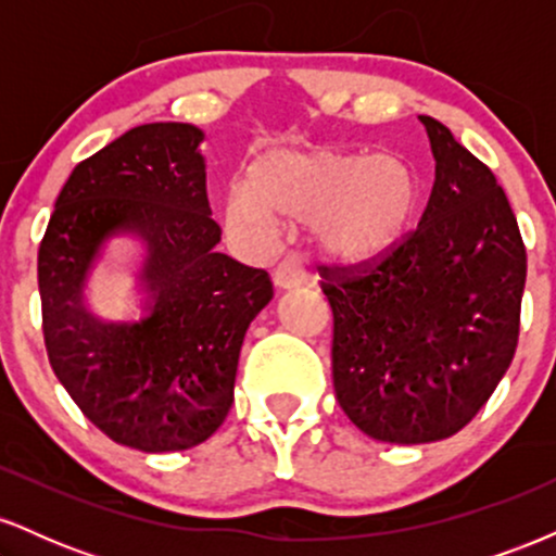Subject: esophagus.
<instances>
[{"mask_svg":"<svg viewBox=\"0 0 556 556\" xmlns=\"http://www.w3.org/2000/svg\"><path fill=\"white\" fill-rule=\"evenodd\" d=\"M305 282V266L298 256H285L279 261V266L274 269V285L279 290H292V287H300Z\"/></svg>","mask_w":556,"mask_h":556,"instance_id":"1","label":"esophagus"}]
</instances>
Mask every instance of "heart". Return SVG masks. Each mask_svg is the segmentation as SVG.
I'll use <instances>...</instances> for the list:
<instances>
[{"instance_id":"obj_1","label":"heart","mask_w":556,"mask_h":556,"mask_svg":"<svg viewBox=\"0 0 556 556\" xmlns=\"http://www.w3.org/2000/svg\"><path fill=\"white\" fill-rule=\"evenodd\" d=\"M418 208V177L397 154L277 149L248 167L227 195V222L266 238L279 219L311 225L321 256L358 266L387 256Z\"/></svg>"}]
</instances>
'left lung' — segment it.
<instances>
[{
	"instance_id": "left-lung-1",
	"label": "left lung",
	"mask_w": 556,
	"mask_h": 556,
	"mask_svg": "<svg viewBox=\"0 0 556 556\" xmlns=\"http://www.w3.org/2000/svg\"><path fill=\"white\" fill-rule=\"evenodd\" d=\"M437 175L418 227L374 264L321 266L344 416L389 444L468 426L513 363L526 245L494 172L420 117Z\"/></svg>"
}]
</instances>
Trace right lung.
Here are the masks:
<instances>
[{"label": "right lung", "mask_w": 556, "mask_h": 556, "mask_svg": "<svg viewBox=\"0 0 556 556\" xmlns=\"http://www.w3.org/2000/svg\"><path fill=\"white\" fill-rule=\"evenodd\" d=\"M201 143L188 123L127 130L73 169L38 248L56 379L96 429L140 452L190 450L225 424L245 331L274 298L269 274L216 251ZM117 233L147 245L140 323L85 308L87 274Z\"/></svg>", "instance_id": "obj_1"}]
</instances>
